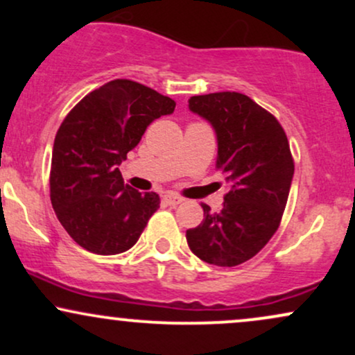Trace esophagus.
Here are the masks:
<instances>
[{
  "instance_id": "34e87169",
  "label": "esophagus",
  "mask_w": 355,
  "mask_h": 355,
  "mask_svg": "<svg viewBox=\"0 0 355 355\" xmlns=\"http://www.w3.org/2000/svg\"><path fill=\"white\" fill-rule=\"evenodd\" d=\"M164 202L166 203V205L175 207V205H178V203H182L183 198L177 197V195H173V193H166V195H164Z\"/></svg>"
}]
</instances>
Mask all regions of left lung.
Instances as JSON below:
<instances>
[{
	"mask_svg": "<svg viewBox=\"0 0 355 355\" xmlns=\"http://www.w3.org/2000/svg\"><path fill=\"white\" fill-rule=\"evenodd\" d=\"M189 110L217 137L215 166L230 189L218 214L203 203V222L187 230L190 250L203 262L235 267L267 245L282 218L294 160L274 115L237 92L191 96Z\"/></svg>",
	"mask_w": 355,
	"mask_h": 355,
	"instance_id": "obj_1",
	"label": "left lung"
}]
</instances>
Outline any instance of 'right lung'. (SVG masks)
<instances>
[{
    "mask_svg": "<svg viewBox=\"0 0 355 355\" xmlns=\"http://www.w3.org/2000/svg\"><path fill=\"white\" fill-rule=\"evenodd\" d=\"M173 110L172 98L145 85L113 80L88 93L64 118L53 144L50 197L78 245L115 255L140 239L160 198L125 185L118 166L146 126Z\"/></svg>",
    "mask_w": 355,
    "mask_h": 355,
    "instance_id": "add662e5",
    "label": "right lung"
}]
</instances>
